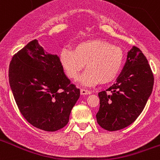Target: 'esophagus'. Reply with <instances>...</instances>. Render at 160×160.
I'll return each instance as SVG.
<instances>
[{
  "instance_id": "1",
  "label": "esophagus",
  "mask_w": 160,
  "mask_h": 160,
  "mask_svg": "<svg viewBox=\"0 0 160 160\" xmlns=\"http://www.w3.org/2000/svg\"><path fill=\"white\" fill-rule=\"evenodd\" d=\"M91 94V91L87 89H81V94Z\"/></svg>"
}]
</instances>
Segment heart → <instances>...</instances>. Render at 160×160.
Wrapping results in <instances>:
<instances>
[{
    "label": "heart",
    "mask_w": 160,
    "mask_h": 160,
    "mask_svg": "<svg viewBox=\"0 0 160 160\" xmlns=\"http://www.w3.org/2000/svg\"><path fill=\"white\" fill-rule=\"evenodd\" d=\"M61 63L66 75L73 80L78 78L85 64L82 82L86 86L111 82L122 70L125 56L119 46L102 39H90L78 42L73 49H63Z\"/></svg>",
    "instance_id": "obj_1"
}]
</instances>
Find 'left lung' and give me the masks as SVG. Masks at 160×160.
<instances>
[{
    "label": "left lung",
    "instance_id": "8db88e82",
    "mask_svg": "<svg viewBox=\"0 0 160 160\" xmlns=\"http://www.w3.org/2000/svg\"><path fill=\"white\" fill-rule=\"evenodd\" d=\"M154 76L147 58L133 46L116 82L98 93V123L107 131L123 129L138 118L152 92Z\"/></svg>",
    "mask_w": 160,
    "mask_h": 160
}]
</instances>
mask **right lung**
I'll use <instances>...</instances> for the list:
<instances>
[{"mask_svg": "<svg viewBox=\"0 0 160 160\" xmlns=\"http://www.w3.org/2000/svg\"><path fill=\"white\" fill-rule=\"evenodd\" d=\"M8 80L20 112L31 125L55 131L68 123L80 90L67 78L59 58L44 53L38 40L12 56Z\"/></svg>", "mask_w": 160, "mask_h": 160, "instance_id": "obj_1", "label": "right lung"}]
</instances>
